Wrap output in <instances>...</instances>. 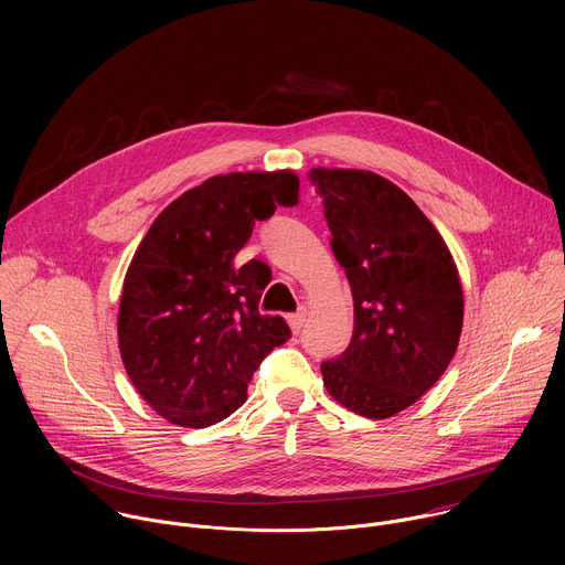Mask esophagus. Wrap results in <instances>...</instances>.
Segmentation results:
<instances>
[{
  "instance_id": "esophagus-1",
  "label": "esophagus",
  "mask_w": 565,
  "mask_h": 565,
  "mask_svg": "<svg viewBox=\"0 0 565 565\" xmlns=\"http://www.w3.org/2000/svg\"><path fill=\"white\" fill-rule=\"evenodd\" d=\"M288 324H290L292 333H299V331L303 329V324H306V310L301 308V310H297V312L288 315Z\"/></svg>"
}]
</instances>
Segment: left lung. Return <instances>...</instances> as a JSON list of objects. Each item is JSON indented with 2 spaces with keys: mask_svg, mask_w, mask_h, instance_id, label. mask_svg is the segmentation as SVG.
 Instances as JSON below:
<instances>
[{
  "mask_svg": "<svg viewBox=\"0 0 565 565\" xmlns=\"http://www.w3.org/2000/svg\"><path fill=\"white\" fill-rule=\"evenodd\" d=\"M353 295V335L321 362L329 393L364 418L412 407L449 366L462 329V288L443 236L391 181L364 170L308 174Z\"/></svg>",
  "mask_w": 565,
  "mask_h": 565,
  "instance_id": "1",
  "label": "left lung"
}]
</instances>
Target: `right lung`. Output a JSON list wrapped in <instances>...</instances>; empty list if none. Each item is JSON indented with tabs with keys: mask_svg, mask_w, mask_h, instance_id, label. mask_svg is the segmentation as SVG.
I'll return each mask as SVG.
<instances>
[{
	"mask_svg": "<svg viewBox=\"0 0 565 565\" xmlns=\"http://www.w3.org/2000/svg\"><path fill=\"white\" fill-rule=\"evenodd\" d=\"M299 203L288 172L212 177L156 216L129 264L118 344L136 391L166 420L203 429L248 397L262 360L290 338L279 315H262L266 266L234 268L255 221Z\"/></svg>",
	"mask_w": 565,
	"mask_h": 565,
	"instance_id": "right-lung-1",
	"label": "right lung"
}]
</instances>
